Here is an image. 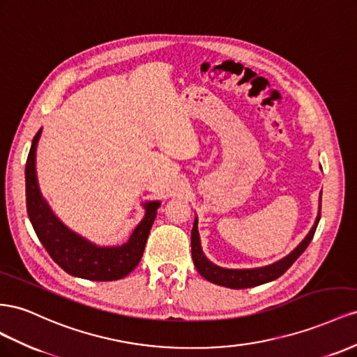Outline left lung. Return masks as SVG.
Masks as SVG:
<instances>
[{
	"label": "left lung",
	"instance_id": "obj_1",
	"mask_svg": "<svg viewBox=\"0 0 357 357\" xmlns=\"http://www.w3.org/2000/svg\"><path fill=\"white\" fill-rule=\"evenodd\" d=\"M320 211H321V208H320ZM320 211H319L317 220H315L314 226L310 230L307 238H305L299 243V245L289 254L287 257H284L282 260L273 263V264H269V266L257 268V269H224V268H218L213 263H211L205 257V254H203L202 247H200L197 218H196L195 224H192V231H191L192 261H195V266L203 278H206L208 281H211L213 284H218V286H222V287L248 289V287H256V286H260V284L273 281L278 277H281V275L286 272L294 261H296V259L310 245V242L314 238L315 229H317V224L320 221Z\"/></svg>",
	"mask_w": 357,
	"mask_h": 357
}]
</instances>
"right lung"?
Here are the masks:
<instances>
[{"label": "right lung", "instance_id": "obj_1", "mask_svg": "<svg viewBox=\"0 0 357 357\" xmlns=\"http://www.w3.org/2000/svg\"><path fill=\"white\" fill-rule=\"evenodd\" d=\"M42 130L33 139L25 166L26 212L38 241L58 266L73 277L91 281H114L127 277L133 271L146 245L149 231L157 217L160 202L145 205V218L135 229L128 242L121 247H96L80 238L61 222L43 200L36 176V149Z\"/></svg>", "mask_w": 357, "mask_h": 357}]
</instances>
